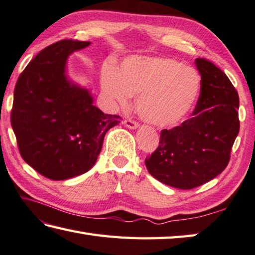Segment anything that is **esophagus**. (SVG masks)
<instances>
[{
  "instance_id": "obj_1",
  "label": "esophagus",
  "mask_w": 255,
  "mask_h": 255,
  "mask_svg": "<svg viewBox=\"0 0 255 255\" xmlns=\"http://www.w3.org/2000/svg\"><path fill=\"white\" fill-rule=\"evenodd\" d=\"M125 125L129 128V129H136L139 127V125H138L137 122H135V120L132 119H126L125 120Z\"/></svg>"
}]
</instances>
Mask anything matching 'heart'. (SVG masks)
<instances>
[{
	"instance_id": "heart-1",
	"label": "heart",
	"mask_w": 255,
	"mask_h": 255,
	"mask_svg": "<svg viewBox=\"0 0 255 255\" xmlns=\"http://www.w3.org/2000/svg\"><path fill=\"white\" fill-rule=\"evenodd\" d=\"M201 76L195 69L173 58L132 57L103 76V88L118 106L138 96L137 113L158 127H173L195 107L201 92Z\"/></svg>"
}]
</instances>
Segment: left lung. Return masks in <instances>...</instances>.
Instances as JSON below:
<instances>
[{
  "mask_svg": "<svg viewBox=\"0 0 255 255\" xmlns=\"http://www.w3.org/2000/svg\"><path fill=\"white\" fill-rule=\"evenodd\" d=\"M200 98L193 117L160 131L159 145L146 157L148 172L159 182L192 189L226 168L240 130L239 94L228 76L206 59L197 58Z\"/></svg>",
  "mask_w": 255,
  "mask_h": 255,
  "instance_id": "obj_1",
  "label": "left lung"
}]
</instances>
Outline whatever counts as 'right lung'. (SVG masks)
Listing matches in <instances>:
<instances>
[{
	"label": "right lung",
	"mask_w": 255,
	"mask_h": 255,
	"mask_svg": "<svg viewBox=\"0 0 255 255\" xmlns=\"http://www.w3.org/2000/svg\"><path fill=\"white\" fill-rule=\"evenodd\" d=\"M88 41L66 39L35 55L18 77L11 125L25 163L44 177L64 180L95 165L117 115L94 106L87 89L66 76L67 59Z\"/></svg>",
	"instance_id": "obj_1"
}]
</instances>
